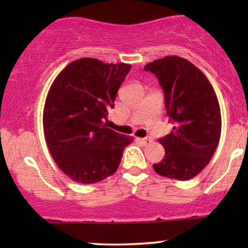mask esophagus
Wrapping results in <instances>:
<instances>
[{
    "mask_svg": "<svg viewBox=\"0 0 248 248\" xmlns=\"http://www.w3.org/2000/svg\"><path fill=\"white\" fill-rule=\"evenodd\" d=\"M138 141L140 142V143L144 144V146H148V144L152 143L153 139L152 138H143V139H138Z\"/></svg>",
    "mask_w": 248,
    "mask_h": 248,
    "instance_id": "34e87169",
    "label": "esophagus"
}]
</instances>
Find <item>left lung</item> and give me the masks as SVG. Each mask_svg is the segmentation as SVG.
<instances>
[{
  "label": "left lung",
  "mask_w": 248,
  "mask_h": 248,
  "mask_svg": "<svg viewBox=\"0 0 248 248\" xmlns=\"http://www.w3.org/2000/svg\"><path fill=\"white\" fill-rule=\"evenodd\" d=\"M157 77L164 92L172 132L160 139L166 154L154 169L164 177L187 181L205 168L221 132L220 107L212 85L198 67L178 56H167L144 66Z\"/></svg>",
  "instance_id": "left-lung-1"
}]
</instances>
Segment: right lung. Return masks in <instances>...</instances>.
I'll use <instances>...</instances> for the list:
<instances>
[{
    "label": "right lung",
    "mask_w": 248,
    "mask_h": 248,
    "mask_svg": "<svg viewBox=\"0 0 248 248\" xmlns=\"http://www.w3.org/2000/svg\"><path fill=\"white\" fill-rule=\"evenodd\" d=\"M130 67L80 58L51 85L43 112L45 140L57 166L72 181L93 184L113 175L133 141L106 124Z\"/></svg>",
    "instance_id": "obj_1"
}]
</instances>
